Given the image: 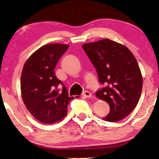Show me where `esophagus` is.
Listing matches in <instances>:
<instances>
[{"mask_svg":"<svg viewBox=\"0 0 159 159\" xmlns=\"http://www.w3.org/2000/svg\"><path fill=\"white\" fill-rule=\"evenodd\" d=\"M83 97H85V98H90L92 97V95H91V93L88 91H84V92L83 93Z\"/></svg>","mask_w":159,"mask_h":159,"instance_id":"34e87169","label":"esophagus"}]
</instances>
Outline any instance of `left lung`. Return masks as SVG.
Returning a JSON list of instances; mask_svg holds the SVG:
<instances>
[{"label":"left lung","mask_w":159,"mask_h":159,"mask_svg":"<svg viewBox=\"0 0 159 159\" xmlns=\"http://www.w3.org/2000/svg\"><path fill=\"white\" fill-rule=\"evenodd\" d=\"M83 48L96 69L99 82L104 85L96 92L110 106L102 120L115 122L127 117L137 106L143 86L134 55L126 46L109 39L84 44Z\"/></svg>","instance_id":"8db88e82"}]
</instances>
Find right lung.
I'll use <instances>...</instances> for the list:
<instances>
[{
	"mask_svg": "<svg viewBox=\"0 0 159 159\" xmlns=\"http://www.w3.org/2000/svg\"><path fill=\"white\" fill-rule=\"evenodd\" d=\"M68 44L42 46L28 58L20 76V91L30 113L44 124H53L66 116L69 102L68 91L55 75L54 68ZM60 85L63 89L59 90Z\"/></svg>",
	"mask_w": 159,
	"mask_h": 159,
	"instance_id": "add662e5",
	"label": "right lung"
}]
</instances>
